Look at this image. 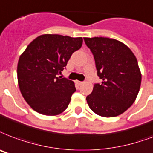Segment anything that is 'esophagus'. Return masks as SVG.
<instances>
[{
  "label": "esophagus",
  "instance_id": "esophagus-1",
  "mask_svg": "<svg viewBox=\"0 0 153 153\" xmlns=\"http://www.w3.org/2000/svg\"><path fill=\"white\" fill-rule=\"evenodd\" d=\"M76 83L78 85H79V86H80V85H82V83H83V82H80V81H76Z\"/></svg>",
  "mask_w": 153,
  "mask_h": 153
}]
</instances>
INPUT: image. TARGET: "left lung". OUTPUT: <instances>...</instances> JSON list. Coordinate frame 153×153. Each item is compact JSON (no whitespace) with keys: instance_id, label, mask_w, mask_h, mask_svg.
<instances>
[{"instance_id":"1","label":"left lung","mask_w":153,"mask_h":153,"mask_svg":"<svg viewBox=\"0 0 153 153\" xmlns=\"http://www.w3.org/2000/svg\"><path fill=\"white\" fill-rule=\"evenodd\" d=\"M94 55L97 74L102 83H96L87 96L90 108L102 117H115L135 102L141 84V73L136 56L120 41L108 38H84Z\"/></svg>"}]
</instances>
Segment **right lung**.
Segmentation results:
<instances>
[{"label": "right lung", "instance_id": "right-lung-1", "mask_svg": "<svg viewBox=\"0 0 153 153\" xmlns=\"http://www.w3.org/2000/svg\"><path fill=\"white\" fill-rule=\"evenodd\" d=\"M82 45V38L43 34L31 42L20 56L18 86L23 98L35 111L58 115L67 108L76 89L74 82L58 74Z\"/></svg>", "mask_w": 153, "mask_h": 153}]
</instances>
